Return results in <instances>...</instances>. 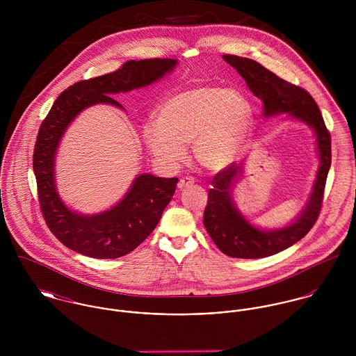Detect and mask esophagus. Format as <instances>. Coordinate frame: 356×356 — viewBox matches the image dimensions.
Instances as JSON below:
<instances>
[{"label":"esophagus","mask_w":356,"mask_h":356,"mask_svg":"<svg viewBox=\"0 0 356 356\" xmlns=\"http://www.w3.org/2000/svg\"><path fill=\"white\" fill-rule=\"evenodd\" d=\"M193 184H195L193 178H191V177L182 178V179H179V182H178V189L184 191V189H186V188H191Z\"/></svg>","instance_id":"obj_1"}]
</instances>
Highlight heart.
Masks as SVG:
<instances>
[{
    "instance_id": "obj_1",
    "label": "heart",
    "mask_w": 356,
    "mask_h": 356,
    "mask_svg": "<svg viewBox=\"0 0 356 356\" xmlns=\"http://www.w3.org/2000/svg\"><path fill=\"white\" fill-rule=\"evenodd\" d=\"M252 129V109L243 93L220 85L182 89L161 102L156 124L144 127L149 152L165 165H177L192 144L196 161L208 171L232 165Z\"/></svg>"
}]
</instances>
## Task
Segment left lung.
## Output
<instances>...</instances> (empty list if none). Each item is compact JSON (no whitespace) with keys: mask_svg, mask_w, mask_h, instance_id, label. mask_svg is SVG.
Wrapping results in <instances>:
<instances>
[{"mask_svg":"<svg viewBox=\"0 0 356 356\" xmlns=\"http://www.w3.org/2000/svg\"><path fill=\"white\" fill-rule=\"evenodd\" d=\"M223 58L237 70L251 92L263 102V115L266 118L288 113L308 124L316 137L319 168L312 193L299 216L285 227L261 230L251 225L237 209L232 197V189L236 179L243 174V163L229 165L212 179L213 188L208 192L204 211L205 230L223 254L240 259H259L292 247L305 237L316 222L332 163L330 134L316 102L307 90L281 79L251 58L234 54H225Z\"/></svg>","mask_w":356,"mask_h":356,"instance_id":"8db88e82","label":"left lung"}]
</instances>
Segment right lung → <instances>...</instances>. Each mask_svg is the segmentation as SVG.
<instances>
[{
  "label": "right lung",
  "mask_w": 356,
  "mask_h": 356,
  "mask_svg": "<svg viewBox=\"0 0 356 356\" xmlns=\"http://www.w3.org/2000/svg\"><path fill=\"white\" fill-rule=\"evenodd\" d=\"M177 63L175 58L126 61L111 74L74 83L51 105L37 136L33 168L44 219L67 248L95 259H116L134 251L159 223L178 178L140 174L116 205L96 215H82L70 209L57 193L54 159L67 127L79 112L95 104L123 108L109 96L148 86L171 72Z\"/></svg>",
  "instance_id": "add662e5"
}]
</instances>
